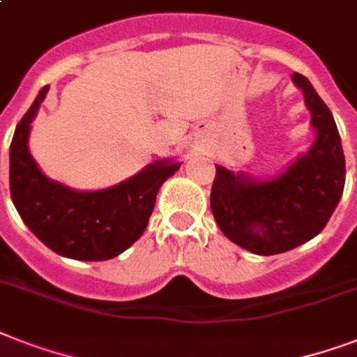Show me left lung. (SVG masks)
I'll use <instances>...</instances> for the list:
<instances>
[{
  "label": "left lung",
  "mask_w": 357,
  "mask_h": 357,
  "mask_svg": "<svg viewBox=\"0 0 357 357\" xmlns=\"http://www.w3.org/2000/svg\"><path fill=\"white\" fill-rule=\"evenodd\" d=\"M311 111L315 142L305 155L272 179L218 167L211 211L222 234L257 255L289 252L319 235L344 189V153L330 109L304 75L294 72Z\"/></svg>",
  "instance_id": "obj_1"
}]
</instances>
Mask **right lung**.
I'll return each instance as SVG.
<instances>
[{
  "label": "right lung",
  "instance_id": "1",
  "mask_svg": "<svg viewBox=\"0 0 357 357\" xmlns=\"http://www.w3.org/2000/svg\"><path fill=\"white\" fill-rule=\"evenodd\" d=\"M44 86L10 142V196L25 226L55 254L79 261L113 259L144 234L161 185L181 162L155 161L109 189L74 190L44 176L29 153V129Z\"/></svg>",
  "mask_w": 357,
  "mask_h": 357
}]
</instances>
